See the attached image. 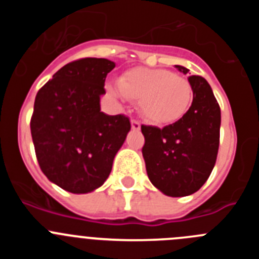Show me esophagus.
I'll list each match as a JSON object with an SVG mask.
<instances>
[{"instance_id":"esophagus-1","label":"esophagus","mask_w":259,"mask_h":259,"mask_svg":"<svg viewBox=\"0 0 259 259\" xmlns=\"http://www.w3.org/2000/svg\"><path fill=\"white\" fill-rule=\"evenodd\" d=\"M131 127H132V130H135V131H139V130H140V128H141V124H140V122H137V120L132 119V120H131Z\"/></svg>"}]
</instances>
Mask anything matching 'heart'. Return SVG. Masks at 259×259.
I'll return each instance as SVG.
<instances>
[{
  "instance_id": "heart-1",
  "label": "heart",
  "mask_w": 259,
  "mask_h": 259,
  "mask_svg": "<svg viewBox=\"0 0 259 259\" xmlns=\"http://www.w3.org/2000/svg\"><path fill=\"white\" fill-rule=\"evenodd\" d=\"M119 91L114 95L139 102L144 118L155 125L178 122L187 114L193 101V87L185 77L162 68L136 67L119 77Z\"/></svg>"
}]
</instances>
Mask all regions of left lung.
Instances as JSON below:
<instances>
[{"instance_id": "obj_1", "label": "left lung", "mask_w": 259, "mask_h": 259, "mask_svg": "<svg viewBox=\"0 0 259 259\" xmlns=\"http://www.w3.org/2000/svg\"><path fill=\"white\" fill-rule=\"evenodd\" d=\"M187 74L188 68L175 66ZM193 101L180 120L163 128L141 125L143 157L150 182L170 197L197 192L209 179L219 149L221 107L206 80L192 75Z\"/></svg>"}]
</instances>
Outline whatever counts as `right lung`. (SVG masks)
I'll use <instances>...</instances> for the list:
<instances>
[{
  "instance_id": "right-lung-1",
  "label": "right lung",
  "mask_w": 259,
  "mask_h": 259,
  "mask_svg": "<svg viewBox=\"0 0 259 259\" xmlns=\"http://www.w3.org/2000/svg\"><path fill=\"white\" fill-rule=\"evenodd\" d=\"M115 67L105 58L70 62L36 95L31 135L41 171L71 193H89L109 178L131 130L123 114L100 107L105 79Z\"/></svg>"
}]
</instances>
